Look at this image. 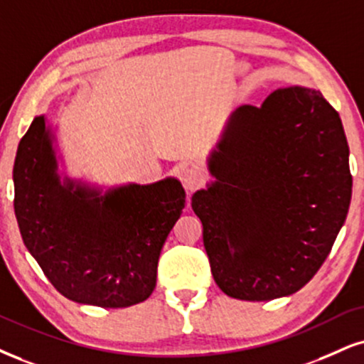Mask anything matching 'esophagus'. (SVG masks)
<instances>
[{
    "mask_svg": "<svg viewBox=\"0 0 364 364\" xmlns=\"http://www.w3.org/2000/svg\"><path fill=\"white\" fill-rule=\"evenodd\" d=\"M181 182H182V186L191 192L199 189L204 182L203 170H200L199 167H194V165H192V167H187L181 173Z\"/></svg>",
    "mask_w": 364,
    "mask_h": 364,
    "instance_id": "obj_1",
    "label": "esophagus"
}]
</instances>
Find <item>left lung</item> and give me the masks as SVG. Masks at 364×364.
<instances>
[{"mask_svg": "<svg viewBox=\"0 0 364 364\" xmlns=\"http://www.w3.org/2000/svg\"><path fill=\"white\" fill-rule=\"evenodd\" d=\"M192 197L224 294L272 300L302 289L346 221L353 177L339 113L321 91L285 87L232 113Z\"/></svg>", "mask_w": 364, "mask_h": 364, "instance_id": "left-lung-1", "label": "left lung"}]
</instances>
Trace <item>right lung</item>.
<instances>
[{"label": "right lung", "instance_id": "right-lung-1", "mask_svg": "<svg viewBox=\"0 0 364 364\" xmlns=\"http://www.w3.org/2000/svg\"><path fill=\"white\" fill-rule=\"evenodd\" d=\"M15 216L23 243L67 299L105 309L146 300L170 230L186 205L181 182L111 189L60 183L50 129L31 121L13 165Z\"/></svg>", "mask_w": 364, "mask_h": 364}]
</instances>
